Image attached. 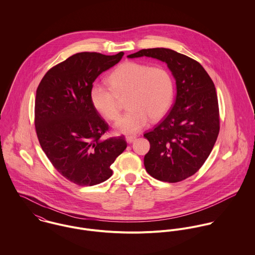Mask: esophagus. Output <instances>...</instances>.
<instances>
[{"instance_id":"obj_1","label":"esophagus","mask_w":255,"mask_h":255,"mask_svg":"<svg viewBox=\"0 0 255 255\" xmlns=\"http://www.w3.org/2000/svg\"><path fill=\"white\" fill-rule=\"evenodd\" d=\"M126 139H127V141H128V143H131V142H133V141L136 139V136H135V135H128V136L126 137Z\"/></svg>"}]
</instances>
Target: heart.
<instances>
[{
  "label": "heart",
  "instance_id": "obj_1",
  "mask_svg": "<svg viewBox=\"0 0 255 255\" xmlns=\"http://www.w3.org/2000/svg\"><path fill=\"white\" fill-rule=\"evenodd\" d=\"M108 83L110 88L95 83L90 90V101L105 119L114 121L120 115L121 100L128 98V111L115 125L119 133L138 132L150 119L163 118L174 101V79L163 67L127 61L110 73Z\"/></svg>",
  "mask_w": 255,
  "mask_h": 255
}]
</instances>
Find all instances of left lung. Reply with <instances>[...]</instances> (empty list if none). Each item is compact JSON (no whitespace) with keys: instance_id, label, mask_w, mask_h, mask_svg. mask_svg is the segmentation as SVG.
Segmentation results:
<instances>
[{"instance_id":"left-lung-1","label":"left lung","mask_w":255,"mask_h":255,"mask_svg":"<svg viewBox=\"0 0 255 255\" xmlns=\"http://www.w3.org/2000/svg\"><path fill=\"white\" fill-rule=\"evenodd\" d=\"M128 57L160 60L176 79L172 109L144 133L150 143L144 166L156 180L183 181L201 168L217 140L220 118L215 85L198 62L171 49H142Z\"/></svg>"}]
</instances>
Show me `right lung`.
I'll return each instance as SVG.
<instances>
[{"mask_svg":"<svg viewBox=\"0 0 255 255\" xmlns=\"http://www.w3.org/2000/svg\"><path fill=\"white\" fill-rule=\"evenodd\" d=\"M124 52L106 56L82 52L50 69L38 85L35 128L55 169L77 185L108 180L111 165L127 148L124 136H101L109 129L90 101L95 79L118 64Z\"/></svg>","mask_w":255,"mask_h":255,"instance_id":"add662e5","label":"right lung"}]
</instances>
